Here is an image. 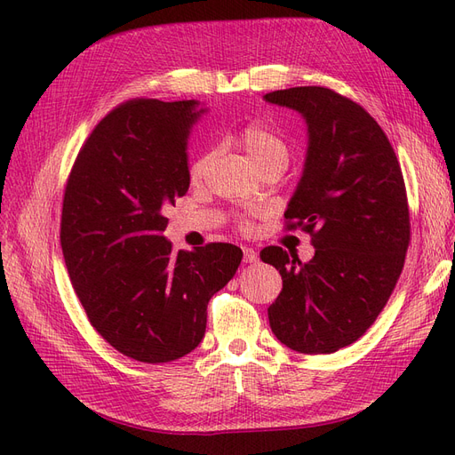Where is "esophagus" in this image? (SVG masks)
<instances>
[{
  "instance_id": "esophagus-1",
  "label": "esophagus",
  "mask_w": 455,
  "mask_h": 455,
  "mask_svg": "<svg viewBox=\"0 0 455 455\" xmlns=\"http://www.w3.org/2000/svg\"><path fill=\"white\" fill-rule=\"evenodd\" d=\"M243 254H244V261L246 264H254V261H258V252L254 249H249V246H243Z\"/></svg>"
}]
</instances>
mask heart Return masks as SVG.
Masks as SVG:
<instances>
[{
    "mask_svg": "<svg viewBox=\"0 0 455 455\" xmlns=\"http://www.w3.org/2000/svg\"><path fill=\"white\" fill-rule=\"evenodd\" d=\"M237 142L244 148L246 154L252 157L256 167L261 172L269 169L284 171L288 159H291V148H288L286 140L277 131H273L271 127L264 125V123H252V125H246L237 134ZM212 159H214L212 151H206V154L197 157L189 169L191 180L194 182L201 180L206 169H209V164L212 163ZM241 226L249 228V220H241Z\"/></svg>",
    "mask_w": 455,
    "mask_h": 455,
    "instance_id": "obj_1",
    "label": "heart"
}]
</instances>
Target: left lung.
Instances as JSON below:
<instances>
[{
	"mask_svg": "<svg viewBox=\"0 0 455 455\" xmlns=\"http://www.w3.org/2000/svg\"><path fill=\"white\" fill-rule=\"evenodd\" d=\"M264 99L307 123V159L284 228L309 233L315 246L306 264L281 246L259 252L283 277L269 326L298 353H334L374 324L403 273L410 244L403 171L378 121L347 96L292 87Z\"/></svg>",
	"mask_w": 455,
	"mask_h": 455,
	"instance_id": "1",
	"label": "left lung"
}]
</instances>
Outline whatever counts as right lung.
I'll use <instances>...</instances> for the list:
<instances>
[{
    "instance_id": "1",
    "label": "right lung",
    "mask_w": 455,
    "mask_h": 455,
    "mask_svg": "<svg viewBox=\"0 0 455 455\" xmlns=\"http://www.w3.org/2000/svg\"><path fill=\"white\" fill-rule=\"evenodd\" d=\"M196 100L132 99L81 146L66 180L60 246L87 319L134 361L171 363L204 336L206 306L235 275L243 251L209 243L174 252L163 206L186 196V140Z\"/></svg>"
}]
</instances>
